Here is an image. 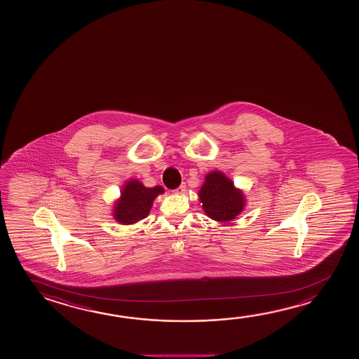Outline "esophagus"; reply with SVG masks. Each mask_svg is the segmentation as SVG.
<instances>
[{"label":"esophagus","instance_id":"obj_1","mask_svg":"<svg viewBox=\"0 0 359 359\" xmlns=\"http://www.w3.org/2000/svg\"><path fill=\"white\" fill-rule=\"evenodd\" d=\"M185 191H187V187H185V185H184V184H182V185H180V187H179V188L175 189V190H174V191H172V193H174V194H177V195H182V194H184V193H185Z\"/></svg>","mask_w":359,"mask_h":359}]
</instances>
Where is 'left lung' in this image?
Masks as SVG:
<instances>
[{
  "label": "left lung",
  "mask_w": 359,
  "mask_h": 359,
  "mask_svg": "<svg viewBox=\"0 0 359 359\" xmlns=\"http://www.w3.org/2000/svg\"><path fill=\"white\" fill-rule=\"evenodd\" d=\"M198 195L206 215L222 223L236 219L247 205L243 190L236 188L223 171L208 172Z\"/></svg>",
  "instance_id": "left-lung-1"
}]
</instances>
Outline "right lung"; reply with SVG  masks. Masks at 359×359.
I'll return each instance as SVG.
<instances>
[{"label":"right lung","mask_w":359,"mask_h":359,"mask_svg":"<svg viewBox=\"0 0 359 359\" xmlns=\"http://www.w3.org/2000/svg\"><path fill=\"white\" fill-rule=\"evenodd\" d=\"M164 193V188H147L137 179H130L123 184L120 198L114 203L112 217L123 225H133L149 215L154 200Z\"/></svg>","instance_id":"obj_1"}]
</instances>
